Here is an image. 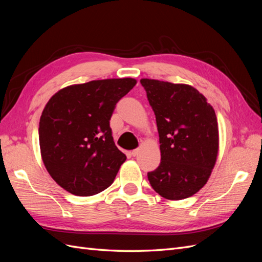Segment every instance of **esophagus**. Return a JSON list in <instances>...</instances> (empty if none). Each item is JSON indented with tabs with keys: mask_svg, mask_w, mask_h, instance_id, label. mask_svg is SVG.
Segmentation results:
<instances>
[{
	"mask_svg": "<svg viewBox=\"0 0 262 262\" xmlns=\"http://www.w3.org/2000/svg\"><path fill=\"white\" fill-rule=\"evenodd\" d=\"M138 153H139V149H138V148H137V149H133L132 152H131V155H132L133 157H136V156L138 155Z\"/></svg>",
	"mask_w": 262,
	"mask_h": 262,
	"instance_id": "34e87169",
	"label": "esophagus"
}]
</instances>
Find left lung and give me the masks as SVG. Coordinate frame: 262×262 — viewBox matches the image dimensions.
I'll return each instance as SVG.
<instances>
[{
  "label": "left lung",
  "mask_w": 262,
  "mask_h": 262,
  "mask_svg": "<svg viewBox=\"0 0 262 262\" xmlns=\"http://www.w3.org/2000/svg\"><path fill=\"white\" fill-rule=\"evenodd\" d=\"M156 118L161 164L150 186L169 200L191 196L207 184L219 152L215 112L192 86L142 78Z\"/></svg>",
  "instance_id": "8db88e82"
}]
</instances>
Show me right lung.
<instances>
[{"label": "right lung", "instance_id": "add662e5", "mask_svg": "<svg viewBox=\"0 0 262 262\" xmlns=\"http://www.w3.org/2000/svg\"><path fill=\"white\" fill-rule=\"evenodd\" d=\"M136 84L126 77L71 85L46 105L38 130L42 161L70 193L94 195L114 182L126 156L115 144L110 119Z\"/></svg>", "mask_w": 262, "mask_h": 262}]
</instances>
